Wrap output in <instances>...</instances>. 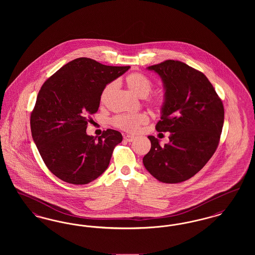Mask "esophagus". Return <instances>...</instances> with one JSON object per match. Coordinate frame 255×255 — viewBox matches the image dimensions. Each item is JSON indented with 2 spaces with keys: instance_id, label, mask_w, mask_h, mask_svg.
<instances>
[{
  "instance_id": "1",
  "label": "esophagus",
  "mask_w": 255,
  "mask_h": 255,
  "mask_svg": "<svg viewBox=\"0 0 255 255\" xmlns=\"http://www.w3.org/2000/svg\"><path fill=\"white\" fill-rule=\"evenodd\" d=\"M134 136H132V135H125L124 136V140L125 141H127V142H132L133 140H134Z\"/></svg>"
}]
</instances>
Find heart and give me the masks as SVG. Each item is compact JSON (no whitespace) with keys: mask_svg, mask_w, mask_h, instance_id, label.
I'll use <instances>...</instances> for the list:
<instances>
[{"mask_svg":"<svg viewBox=\"0 0 255 255\" xmlns=\"http://www.w3.org/2000/svg\"><path fill=\"white\" fill-rule=\"evenodd\" d=\"M126 84L128 88L139 97H145L150 94L153 83L152 81L141 73H130L126 77ZM116 82H110L104 87L100 95V102L105 103L109 98L110 95L116 88ZM151 103L159 108L162 105V99L160 97H155L151 100ZM149 122L147 114H135V115H120L114 118L113 125L117 128L123 130L127 133H136L142 125H145Z\"/></svg>","mask_w":255,"mask_h":255,"instance_id":"b5f03b06","label":"heart"}]
</instances>
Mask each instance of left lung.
Returning <instances> with one entry per match:
<instances>
[{"instance_id":"obj_1","label":"left lung","mask_w":255,"mask_h":255,"mask_svg":"<svg viewBox=\"0 0 255 255\" xmlns=\"http://www.w3.org/2000/svg\"><path fill=\"white\" fill-rule=\"evenodd\" d=\"M147 70L158 73L164 98L158 132H169L160 146L153 135L142 159L159 182L178 183L193 177L215 153L224 125V106L206 75L180 61L166 60Z\"/></svg>"}]
</instances>
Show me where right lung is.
I'll return each mask as SVG.
<instances>
[{"label": "right lung", "mask_w": 255, "mask_h": 255, "mask_svg": "<svg viewBox=\"0 0 255 255\" xmlns=\"http://www.w3.org/2000/svg\"><path fill=\"white\" fill-rule=\"evenodd\" d=\"M131 67H113L81 57L64 65L43 84L30 116L34 143L49 171L64 182L86 184L108 168L119 131L86 133L104 87Z\"/></svg>", "instance_id": "obj_1"}]
</instances>
